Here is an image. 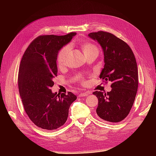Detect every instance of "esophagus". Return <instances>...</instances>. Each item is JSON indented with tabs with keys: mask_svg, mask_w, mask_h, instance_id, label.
<instances>
[{
	"mask_svg": "<svg viewBox=\"0 0 156 156\" xmlns=\"http://www.w3.org/2000/svg\"><path fill=\"white\" fill-rule=\"evenodd\" d=\"M90 94V93L88 92H83L80 93V94H79V97H84V96H88V95H89Z\"/></svg>",
	"mask_w": 156,
	"mask_h": 156,
	"instance_id": "obj_1",
	"label": "esophagus"
}]
</instances>
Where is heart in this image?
Masks as SVG:
<instances>
[{
	"label": "heart",
	"instance_id": "heart-1",
	"mask_svg": "<svg viewBox=\"0 0 156 156\" xmlns=\"http://www.w3.org/2000/svg\"><path fill=\"white\" fill-rule=\"evenodd\" d=\"M81 48L84 55H86L90 53H92V52H98V49L97 47L91 43L83 44L81 45ZM69 49L70 47L69 45H66L64 47V48L59 51L57 56V63L58 66L62 67L66 64V61ZM80 81H83V79H80Z\"/></svg>",
	"mask_w": 156,
	"mask_h": 156
}]
</instances>
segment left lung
<instances>
[{
	"instance_id": "obj_1",
	"label": "left lung",
	"mask_w": 156,
	"mask_h": 156,
	"mask_svg": "<svg viewBox=\"0 0 156 156\" xmlns=\"http://www.w3.org/2000/svg\"><path fill=\"white\" fill-rule=\"evenodd\" d=\"M88 36L100 44L104 54L105 65L100 77L112 82L110 92H93L98 99L96 112L105 121L119 122L128 115L137 92L135 57L130 47L111 33L98 31Z\"/></svg>"
}]
</instances>
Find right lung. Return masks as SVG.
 I'll return each instance as SVG.
<instances>
[{
	"instance_id": "right-lung-1",
	"label": "right lung",
	"mask_w": 156,
	"mask_h": 156,
	"mask_svg": "<svg viewBox=\"0 0 156 156\" xmlns=\"http://www.w3.org/2000/svg\"><path fill=\"white\" fill-rule=\"evenodd\" d=\"M75 35L76 32L40 36L31 42L22 57L18 74L19 91L27 115L42 129L53 130L63 126L71 104L77 99L71 92L60 95L51 90L53 79L57 76L58 51Z\"/></svg>"
}]
</instances>
